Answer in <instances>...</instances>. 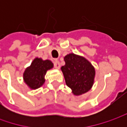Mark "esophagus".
I'll list each match as a JSON object with an SVG mask.
<instances>
[{"label":"esophagus","instance_id":"esophagus-1","mask_svg":"<svg viewBox=\"0 0 127 127\" xmlns=\"http://www.w3.org/2000/svg\"><path fill=\"white\" fill-rule=\"evenodd\" d=\"M54 68H57V69L60 68V63H59V61L55 60V61H54Z\"/></svg>","mask_w":127,"mask_h":127}]
</instances>
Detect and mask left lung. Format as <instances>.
I'll list each match as a JSON object with an SVG mask.
<instances>
[{
    "mask_svg": "<svg viewBox=\"0 0 127 127\" xmlns=\"http://www.w3.org/2000/svg\"><path fill=\"white\" fill-rule=\"evenodd\" d=\"M65 65L61 68L65 81L72 93L80 95L90 90L94 83V67L84 57L69 54L64 57Z\"/></svg>",
    "mask_w": 127,
    "mask_h": 127,
    "instance_id": "1",
    "label": "left lung"
}]
</instances>
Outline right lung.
<instances>
[{"label":"right lung","mask_w":127,"mask_h":127,"mask_svg":"<svg viewBox=\"0 0 127 127\" xmlns=\"http://www.w3.org/2000/svg\"><path fill=\"white\" fill-rule=\"evenodd\" d=\"M53 63L49 60L43 61L40 58L34 59L23 74L25 83L31 89H37L41 87L45 81L44 76L46 71L53 68Z\"/></svg>","instance_id":"right-lung-1"}]
</instances>
